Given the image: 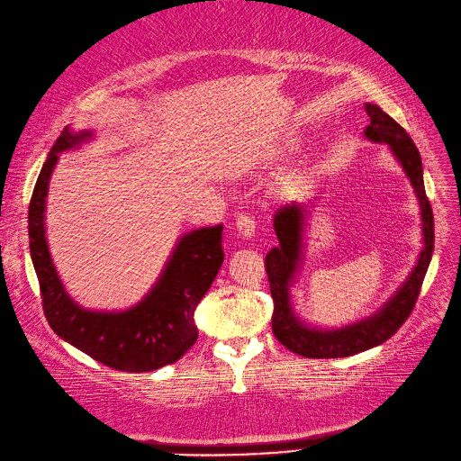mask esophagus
Here are the masks:
<instances>
[{
    "label": "esophagus",
    "mask_w": 461,
    "mask_h": 461,
    "mask_svg": "<svg viewBox=\"0 0 461 461\" xmlns=\"http://www.w3.org/2000/svg\"><path fill=\"white\" fill-rule=\"evenodd\" d=\"M237 230H239L240 237H244V239L255 237V230H257L255 217H250V214H239V217H237Z\"/></svg>",
    "instance_id": "obj_1"
}]
</instances>
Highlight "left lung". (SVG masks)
<instances>
[{
  "mask_svg": "<svg viewBox=\"0 0 461 461\" xmlns=\"http://www.w3.org/2000/svg\"><path fill=\"white\" fill-rule=\"evenodd\" d=\"M366 113L370 117V125L364 131L366 139H370L372 143H386L390 147V153L402 165L403 173L410 178L411 189L416 193L421 214V250L406 283L396 290V294H392L378 312L364 318V321H356L354 324L332 328V330L308 326L294 314L293 303H290V286L294 285L300 260H303V232L310 211L306 204L300 203L278 209L275 212L278 244L270 249L265 258L270 294L275 300L272 332L290 352L306 356V358H346V356L380 346L396 334L398 328L408 321L411 310H414L429 267L431 252H434V212H431L426 196L420 151L403 127H400L378 105L366 103Z\"/></svg>",
  "mask_w": 461,
  "mask_h": 461,
  "instance_id": "obj_1",
  "label": "left lung"
}]
</instances>
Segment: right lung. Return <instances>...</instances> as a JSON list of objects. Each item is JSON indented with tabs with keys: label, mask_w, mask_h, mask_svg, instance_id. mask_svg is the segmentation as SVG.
Segmentation results:
<instances>
[{
	"label": "right lung",
	"mask_w": 461,
	"mask_h": 461,
	"mask_svg": "<svg viewBox=\"0 0 461 461\" xmlns=\"http://www.w3.org/2000/svg\"><path fill=\"white\" fill-rule=\"evenodd\" d=\"M93 139L91 131L65 127L37 176L30 203V252L47 322L53 332L93 360L121 372H151L176 362L199 338L194 308L222 265V224L183 234L139 304L121 312L79 306L55 270L45 237V199L59 153Z\"/></svg>",
	"instance_id": "obj_1"
}]
</instances>
